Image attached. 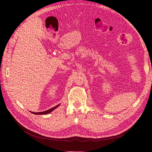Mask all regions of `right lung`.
Returning <instances> with one entry per match:
<instances>
[{"mask_svg": "<svg viewBox=\"0 0 152 152\" xmlns=\"http://www.w3.org/2000/svg\"><path fill=\"white\" fill-rule=\"evenodd\" d=\"M59 104H58V105H56V106H55L54 107L50 108L49 110H45V111H44V112H30H30L31 113H33V114H35V115H45V114H48V113H50V112H52L54 109H56L57 107H58L59 106Z\"/></svg>", "mask_w": 152, "mask_h": 152, "instance_id": "right-lung-1", "label": "right lung"}]
</instances>
